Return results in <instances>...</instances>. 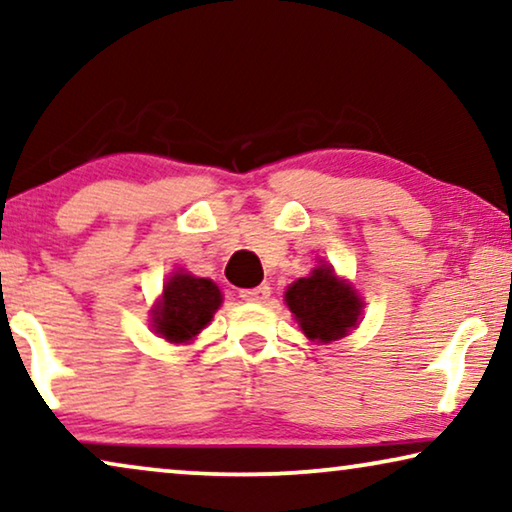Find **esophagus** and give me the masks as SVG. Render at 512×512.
Listing matches in <instances>:
<instances>
[{"mask_svg":"<svg viewBox=\"0 0 512 512\" xmlns=\"http://www.w3.org/2000/svg\"><path fill=\"white\" fill-rule=\"evenodd\" d=\"M240 298L247 300V303H265V300L270 298V286L261 284V286H254V289H242Z\"/></svg>","mask_w":512,"mask_h":512,"instance_id":"obj_1","label":"esophagus"}]
</instances>
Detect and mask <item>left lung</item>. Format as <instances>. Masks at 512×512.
I'll list each match as a JSON object with an SVG mask.
<instances>
[{
	"mask_svg": "<svg viewBox=\"0 0 512 512\" xmlns=\"http://www.w3.org/2000/svg\"><path fill=\"white\" fill-rule=\"evenodd\" d=\"M286 305L300 331L312 342H335L359 326L363 300L354 286L335 275L331 265L319 261L310 277H300L284 293Z\"/></svg>",
	"mask_w": 512,
	"mask_h": 512,
	"instance_id": "8db88e82",
	"label": "left lung"
}]
</instances>
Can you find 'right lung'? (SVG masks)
<instances>
[{
    "mask_svg": "<svg viewBox=\"0 0 512 512\" xmlns=\"http://www.w3.org/2000/svg\"><path fill=\"white\" fill-rule=\"evenodd\" d=\"M223 303L221 289L212 279L174 272L163 286V296L151 310L153 333L174 345L191 342Z\"/></svg>",
    "mask_w": 512,
    "mask_h": 512,
    "instance_id": "1",
    "label": "right lung"
}]
</instances>
